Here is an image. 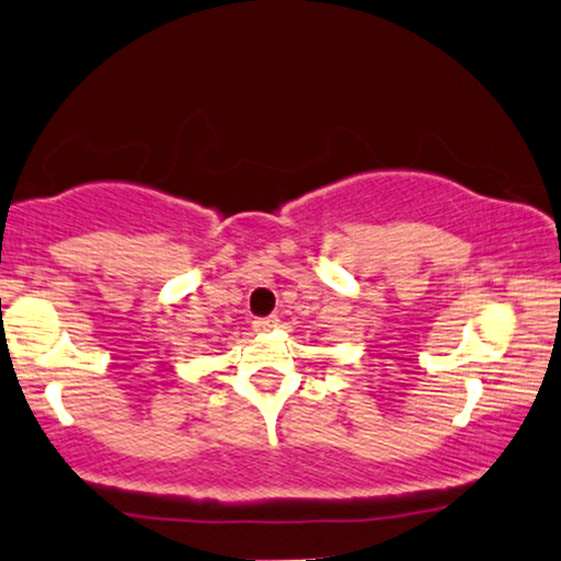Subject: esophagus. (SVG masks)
Wrapping results in <instances>:
<instances>
[{
    "instance_id": "34e87169",
    "label": "esophagus",
    "mask_w": 561,
    "mask_h": 561,
    "mask_svg": "<svg viewBox=\"0 0 561 561\" xmlns=\"http://www.w3.org/2000/svg\"><path fill=\"white\" fill-rule=\"evenodd\" d=\"M276 316H272V318H256V321H253V331H272V329H276Z\"/></svg>"
}]
</instances>
